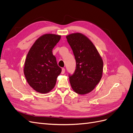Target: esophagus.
<instances>
[{"mask_svg":"<svg viewBox=\"0 0 133 133\" xmlns=\"http://www.w3.org/2000/svg\"><path fill=\"white\" fill-rule=\"evenodd\" d=\"M65 69H64V68H62V74H63L65 73Z\"/></svg>","mask_w":133,"mask_h":133,"instance_id":"obj_1","label":"esophagus"}]
</instances>
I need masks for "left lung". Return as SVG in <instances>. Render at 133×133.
<instances>
[{
	"mask_svg": "<svg viewBox=\"0 0 133 133\" xmlns=\"http://www.w3.org/2000/svg\"><path fill=\"white\" fill-rule=\"evenodd\" d=\"M66 38L76 60V69L73 75H69L71 87L77 94H88L94 89L102 77V58L85 35L76 33Z\"/></svg>",
	"mask_w": 133,
	"mask_h": 133,
	"instance_id": "obj_1",
	"label": "left lung"
}]
</instances>
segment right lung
<instances>
[{
  "label": "right lung",
  "mask_w": 133,
  "mask_h": 133,
  "mask_svg": "<svg viewBox=\"0 0 133 133\" xmlns=\"http://www.w3.org/2000/svg\"><path fill=\"white\" fill-rule=\"evenodd\" d=\"M60 38L59 35L44 34L35 42L27 54L24 73L29 85L40 93L53 89L62 72L52 53Z\"/></svg>",
  "instance_id": "1"
}]
</instances>
